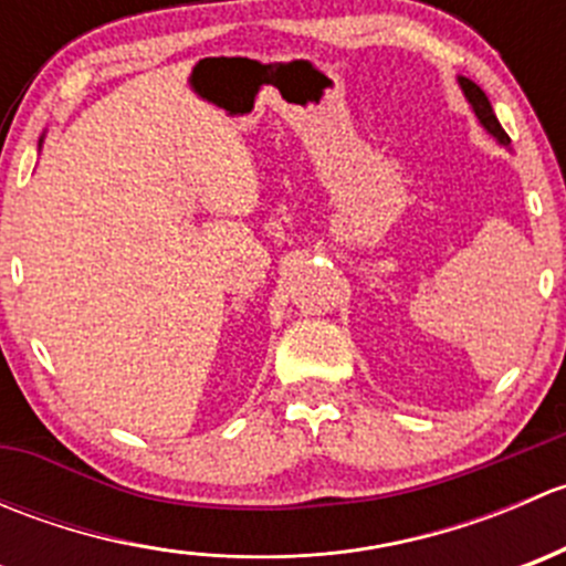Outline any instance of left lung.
Returning a JSON list of instances; mask_svg holds the SVG:
<instances>
[{
  "mask_svg": "<svg viewBox=\"0 0 566 566\" xmlns=\"http://www.w3.org/2000/svg\"><path fill=\"white\" fill-rule=\"evenodd\" d=\"M458 82H460L462 93H465L468 104H471V108H473V114H476V119L484 125V130H488L490 136H495V139H499L504 147L510 145V136H506V130L501 128L499 117H495L493 106H490L488 95L482 93V87H479V84H473L471 78H465V76H458Z\"/></svg>",
  "mask_w": 566,
  "mask_h": 566,
  "instance_id": "left-lung-1",
  "label": "left lung"
}]
</instances>
